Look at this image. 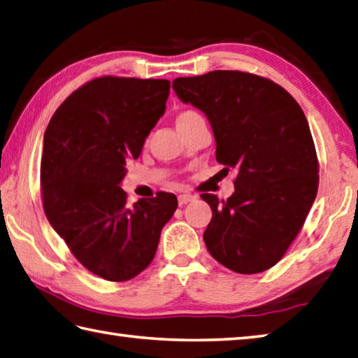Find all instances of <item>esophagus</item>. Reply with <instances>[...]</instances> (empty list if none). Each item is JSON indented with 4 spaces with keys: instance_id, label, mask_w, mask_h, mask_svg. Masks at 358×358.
I'll list each match as a JSON object with an SVG mask.
<instances>
[{
    "instance_id": "1",
    "label": "esophagus",
    "mask_w": 358,
    "mask_h": 358,
    "mask_svg": "<svg viewBox=\"0 0 358 358\" xmlns=\"http://www.w3.org/2000/svg\"><path fill=\"white\" fill-rule=\"evenodd\" d=\"M195 200V195H192V194H180L178 195V203L181 206L183 205H186V203H189V201H194Z\"/></svg>"
}]
</instances>
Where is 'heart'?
Returning <instances> with one entry per match:
<instances>
[{
    "mask_svg": "<svg viewBox=\"0 0 358 358\" xmlns=\"http://www.w3.org/2000/svg\"><path fill=\"white\" fill-rule=\"evenodd\" d=\"M194 116H197V113H195V111L186 110V111H183V113H181V115L178 116V122H181V121H186V119H189V117H194Z\"/></svg>",
    "mask_w": 358,
    "mask_h": 358,
    "instance_id": "1",
    "label": "heart"
}]
</instances>
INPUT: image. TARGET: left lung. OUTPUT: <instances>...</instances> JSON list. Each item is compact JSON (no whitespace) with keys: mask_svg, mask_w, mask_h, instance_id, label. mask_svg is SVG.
Segmentation results:
<instances>
[{"mask_svg":"<svg viewBox=\"0 0 358 358\" xmlns=\"http://www.w3.org/2000/svg\"><path fill=\"white\" fill-rule=\"evenodd\" d=\"M172 88L205 113L217 161L237 172L227 201L201 194L213 209L203 234L208 251L242 275L268 270L317 197L318 159L304 111L278 83L242 71L178 77Z\"/></svg>","mask_w":358,"mask_h":358,"instance_id":"1","label":"left lung"}]
</instances>
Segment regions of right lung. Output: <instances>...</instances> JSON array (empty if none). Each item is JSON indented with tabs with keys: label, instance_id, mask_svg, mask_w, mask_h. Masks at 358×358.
I'll return each instance as SVG.
<instances>
[{
	"label": "right lung",
	"instance_id": "right-lung-1",
	"mask_svg": "<svg viewBox=\"0 0 358 358\" xmlns=\"http://www.w3.org/2000/svg\"><path fill=\"white\" fill-rule=\"evenodd\" d=\"M171 82L101 77L76 90L43 138L40 178L48 222L83 267L107 281H129L149 267L177 197L127 205L125 164L141 155L164 115Z\"/></svg>",
	"mask_w": 358,
	"mask_h": 358
}]
</instances>
